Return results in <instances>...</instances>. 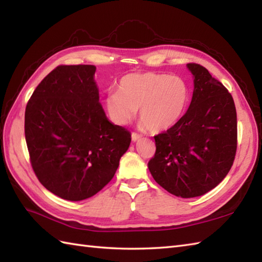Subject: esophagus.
<instances>
[{
    "mask_svg": "<svg viewBox=\"0 0 262 262\" xmlns=\"http://www.w3.org/2000/svg\"><path fill=\"white\" fill-rule=\"evenodd\" d=\"M141 135L140 134H137V133H132V140H133V142H136V141H138V140H141Z\"/></svg>",
    "mask_w": 262,
    "mask_h": 262,
    "instance_id": "obj_1",
    "label": "esophagus"
}]
</instances>
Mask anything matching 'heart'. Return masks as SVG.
<instances>
[{
	"label": "heart",
	"mask_w": 262,
	"mask_h": 262,
	"mask_svg": "<svg viewBox=\"0 0 262 262\" xmlns=\"http://www.w3.org/2000/svg\"><path fill=\"white\" fill-rule=\"evenodd\" d=\"M189 100L190 89L182 77L147 72L122 76L117 91L107 94L104 105L115 124L127 125L138 109L142 126L159 133L180 121Z\"/></svg>",
	"instance_id": "heart-1"
}]
</instances>
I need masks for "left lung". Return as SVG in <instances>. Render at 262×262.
<instances>
[{
	"mask_svg": "<svg viewBox=\"0 0 262 262\" xmlns=\"http://www.w3.org/2000/svg\"><path fill=\"white\" fill-rule=\"evenodd\" d=\"M193 74L191 103L180 121L154 136L148 170L166 191L182 198L203 196L224 179L237 146L236 109L229 90L204 66Z\"/></svg>",
	"mask_w": 262,
	"mask_h": 262,
	"instance_id": "1",
	"label": "left lung"
}]
</instances>
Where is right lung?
<instances>
[{
    "instance_id": "1",
    "label": "right lung",
    "mask_w": 262,
    "mask_h": 262,
    "mask_svg": "<svg viewBox=\"0 0 262 262\" xmlns=\"http://www.w3.org/2000/svg\"><path fill=\"white\" fill-rule=\"evenodd\" d=\"M94 65H59L27 103L25 135L38 180L56 196L79 202L113 179L130 133L105 117Z\"/></svg>"
}]
</instances>
